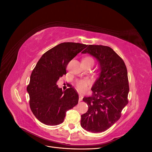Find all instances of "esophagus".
I'll list each match as a JSON object with an SVG mask.
<instances>
[{"label": "esophagus", "mask_w": 152, "mask_h": 152, "mask_svg": "<svg viewBox=\"0 0 152 152\" xmlns=\"http://www.w3.org/2000/svg\"><path fill=\"white\" fill-rule=\"evenodd\" d=\"M82 98H83V94H79V102H81V101L82 100Z\"/></svg>", "instance_id": "obj_1"}]
</instances>
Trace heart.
<instances>
[{"instance_id": "obj_1", "label": "heart", "mask_w": 152, "mask_h": 152, "mask_svg": "<svg viewBox=\"0 0 152 152\" xmlns=\"http://www.w3.org/2000/svg\"><path fill=\"white\" fill-rule=\"evenodd\" d=\"M84 61H86L88 63H94V59L91 56H87L84 58ZM90 80L88 79H79L76 80V87L80 91H85L87 86L90 84Z\"/></svg>"}]
</instances>
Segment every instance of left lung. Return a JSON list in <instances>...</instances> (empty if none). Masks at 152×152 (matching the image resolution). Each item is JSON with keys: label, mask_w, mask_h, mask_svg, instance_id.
<instances>
[{"label": "left lung", "mask_w": 152, "mask_h": 152, "mask_svg": "<svg viewBox=\"0 0 152 152\" xmlns=\"http://www.w3.org/2000/svg\"><path fill=\"white\" fill-rule=\"evenodd\" d=\"M82 53L97 59L101 72L91 88L92 96L83 98L88 110L81 115L80 126L89 132H103L121 118L128 103L127 68L123 59L108 46L89 45Z\"/></svg>", "instance_id": "8db88e82"}]
</instances>
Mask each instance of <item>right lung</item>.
I'll use <instances>...</instances> for the list:
<instances>
[{
  "label": "right lung",
  "instance_id": "obj_1",
  "mask_svg": "<svg viewBox=\"0 0 152 152\" xmlns=\"http://www.w3.org/2000/svg\"><path fill=\"white\" fill-rule=\"evenodd\" d=\"M86 47L80 43L59 44L45 52L32 71L26 88L30 107L35 117L45 125L61 124L66 112L78 103L79 94L73 87L63 92L56 82L66 74L68 63Z\"/></svg>",
  "mask_w": 152,
  "mask_h": 152
}]
</instances>
